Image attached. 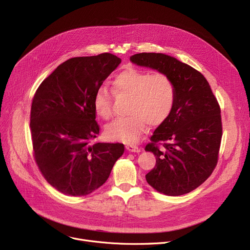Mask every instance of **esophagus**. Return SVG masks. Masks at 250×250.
<instances>
[{
    "label": "esophagus",
    "mask_w": 250,
    "mask_h": 250,
    "mask_svg": "<svg viewBox=\"0 0 250 250\" xmlns=\"http://www.w3.org/2000/svg\"><path fill=\"white\" fill-rule=\"evenodd\" d=\"M125 149L128 152H133V153H140L141 152V149L138 146L133 145V144H127V145L125 146Z\"/></svg>",
    "instance_id": "34e87169"
}]
</instances>
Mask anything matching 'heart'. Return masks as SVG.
Segmentation results:
<instances>
[{
    "label": "heart",
    "instance_id": "obj_1",
    "mask_svg": "<svg viewBox=\"0 0 250 250\" xmlns=\"http://www.w3.org/2000/svg\"><path fill=\"white\" fill-rule=\"evenodd\" d=\"M116 96H128L127 116L120 117L105 128L113 141L136 143L150 123L164 124L176 103V85L165 73H151L129 67L118 73L112 81ZM95 112L104 120L113 114V94L107 86H99L93 96Z\"/></svg>",
    "mask_w": 250,
    "mask_h": 250
}]
</instances>
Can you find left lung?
Segmentation results:
<instances>
[{
    "label": "left lung",
    "instance_id": "obj_1",
    "mask_svg": "<svg viewBox=\"0 0 250 250\" xmlns=\"http://www.w3.org/2000/svg\"><path fill=\"white\" fill-rule=\"evenodd\" d=\"M130 61L169 75L176 85L172 114L155 129L145 148L156 156L146 180L166 195L188 193L209 177L218 163L223 135L218 100L204 75L175 58L142 52Z\"/></svg>",
    "mask_w": 250,
    "mask_h": 250
}]
</instances>
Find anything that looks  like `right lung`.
<instances>
[{"label": "right lung", "mask_w": 250, "mask_h": 250, "mask_svg": "<svg viewBox=\"0 0 250 250\" xmlns=\"http://www.w3.org/2000/svg\"><path fill=\"white\" fill-rule=\"evenodd\" d=\"M116 56L72 58L37 88L30 111L34 160L45 180L63 194L84 196L109 177L124 144L97 143L96 89L121 63Z\"/></svg>", "instance_id": "1"}]
</instances>
